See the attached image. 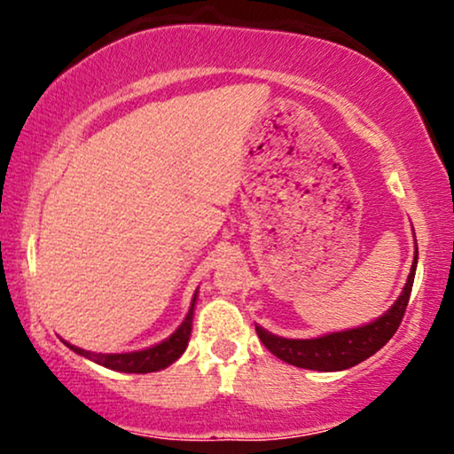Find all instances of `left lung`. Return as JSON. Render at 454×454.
<instances>
[{
  "instance_id": "1",
  "label": "left lung",
  "mask_w": 454,
  "mask_h": 454,
  "mask_svg": "<svg viewBox=\"0 0 454 454\" xmlns=\"http://www.w3.org/2000/svg\"><path fill=\"white\" fill-rule=\"evenodd\" d=\"M415 266H418V247H415L411 272H409L399 300L393 303L388 312H384V316L370 322V325L331 333L318 339H283L256 326L258 337L272 356H277L291 365H297V368L318 372H339L353 368V365L374 356L378 349H382L393 339L403 316H405L415 278Z\"/></svg>"
}]
</instances>
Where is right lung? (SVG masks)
Segmentation results:
<instances>
[{
	"instance_id": "right-lung-1",
	"label": "right lung",
	"mask_w": 454,
	"mask_h": 454,
	"mask_svg": "<svg viewBox=\"0 0 454 454\" xmlns=\"http://www.w3.org/2000/svg\"><path fill=\"white\" fill-rule=\"evenodd\" d=\"M196 295L192 300V306L185 314V318L176 333L171 334L169 339L160 340V343L148 347V349L142 351H132V353H92V351H84L80 347H74L70 343H66L72 351H76L78 356H82L90 362H95L103 368L115 370V372H126V374H148V372H159L171 365L176 359L182 357V353L185 351L190 340V333H192V318H194V306H196Z\"/></svg>"
}]
</instances>
